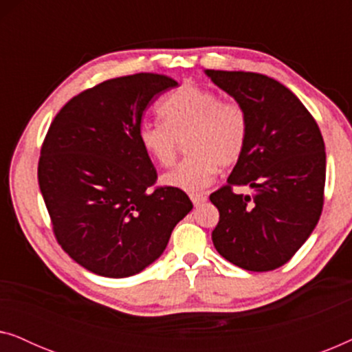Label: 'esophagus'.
I'll return each instance as SVG.
<instances>
[{
    "mask_svg": "<svg viewBox=\"0 0 352 352\" xmlns=\"http://www.w3.org/2000/svg\"><path fill=\"white\" fill-rule=\"evenodd\" d=\"M190 200H192V204H194L195 206H199L201 204H205L206 195L205 194H190Z\"/></svg>",
    "mask_w": 352,
    "mask_h": 352,
    "instance_id": "esophagus-1",
    "label": "esophagus"
}]
</instances>
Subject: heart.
I'll list each match as a JSON object with an SVG mask.
<instances>
[{
  "mask_svg": "<svg viewBox=\"0 0 352 352\" xmlns=\"http://www.w3.org/2000/svg\"><path fill=\"white\" fill-rule=\"evenodd\" d=\"M163 122L142 123L138 141L142 151L160 166L175 163L179 141H186L187 157L163 175L165 186L200 192L218 175L219 166L239 162L247 146L248 118L235 100H221L213 91L184 85L160 104Z\"/></svg>",
  "mask_w": 352,
  "mask_h": 352,
  "instance_id": "obj_1",
  "label": "heart"
}]
</instances>
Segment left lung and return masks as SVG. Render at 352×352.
I'll list each match as a JSON object with an SVG mask.
<instances>
[{
  "label": "left lung",
  "instance_id": "obj_1",
  "mask_svg": "<svg viewBox=\"0 0 352 352\" xmlns=\"http://www.w3.org/2000/svg\"><path fill=\"white\" fill-rule=\"evenodd\" d=\"M242 105L248 138L228 186L210 195L219 210L211 239L224 259L253 272L285 264L309 239L320 218L325 146L301 100L277 80L253 72L205 70ZM248 185L252 196L234 195Z\"/></svg>",
  "mask_w": 352,
  "mask_h": 352
}]
</instances>
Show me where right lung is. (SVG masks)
Returning a JSON list of instances; mask_svg holds the SVG:
<instances>
[{
    "mask_svg": "<svg viewBox=\"0 0 352 352\" xmlns=\"http://www.w3.org/2000/svg\"><path fill=\"white\" fill-rule=\"evenodd\" d=\"M176 86L158 74L104 81L70 99L43 142L38 182L57 242L98 276L155 263L194 206L176 187L151 189L157 171L138 141L148 102Z\"/></svg>",
    "mask_w": 352,
    "mask_h": 352,
    "instance_id": "1",
    "label": "right lung"
}]
</instances>
